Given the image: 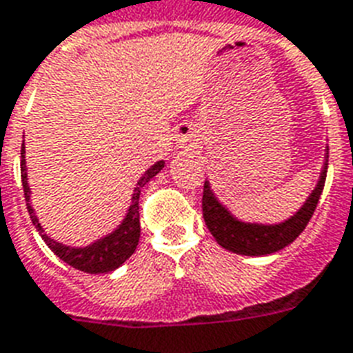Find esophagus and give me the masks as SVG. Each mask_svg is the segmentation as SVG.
I'll return each instance as SVG.
<instances>
[{"label":"esophagus","mask_w":353,"mask_h":353,"mask_svg":"<svg viewBox=\"0 0 353 353\" xmlns=\"http://www.w3.org/2000/svg\"><path fill=\"white\" fill-rule=\"evenodd\" d=\"M196 141V130L191 125H182L176 132V143L182 147H190Z\"/></svg>","instance_id":"1"}]
</instances>
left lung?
I'll list each match as a JSON object with an SVG mask.
<instances>
[{"label":"left lung","instance_id":"8db88e82","mask_svg":"<svg viewBox=\"0 0 353 353\" xmlns=\"http://www.w3.org/2000/svg\"><path fill=\"white\" fill-rule=\"evenodd\" d=\"M326 173L327 149L315 190L311 191V195L305 199L296 214L281 223H274V225L245 223V221L237 219L236 215L215 196L210 180H204V193H202L204 223H206L208 230L212 232V236L215 237V241L230 252L241 254V256H267V254L278 252L281 248L291 245L307 226L311 215L319 204L322 190H324Z\"/></svg>","mask_w":353,"mask_h":353}]
</instances>
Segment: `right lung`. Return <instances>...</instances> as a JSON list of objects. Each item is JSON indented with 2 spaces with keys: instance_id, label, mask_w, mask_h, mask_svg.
Returning a JSON list of instances; mask_svg holds the SVG:
<instances>
[{
  "instance_id": "1",
  "label": "right lung",
  "mask_w": 353,
  "mask_h": 353,
  "mask_svg": "<svg viewBox=\"0 0 353 353\" xmlns=\"http://www.w3.org/2000/svg\"><path fill=\"white\" fill-rule=\"evenodd\" d=\"M21 184H23V195H26L27 210L31 215V221L38 234L42 236L51 250L59 256L62 261L68 265H72L73 269L83 270L88 274H105V272H112L117 267H121L130 256L134 254L139 241V191L141 188L154 179L160 171L163 169L165 162L160 160L154 165L147 169L145 173L141 174V179L138 180V184L134 188L132 199H130V206L127 210L125 219L121 221V225L117 226L116 230L106 234L105 237H101L97 241L90 243L86 247H70V245H62V243L54 241L53 237H49L43 232L40 221H38L37 214L31 206V190H29V182H27V165H26V147H21Z\"/></svg>"
}]
</instances>
